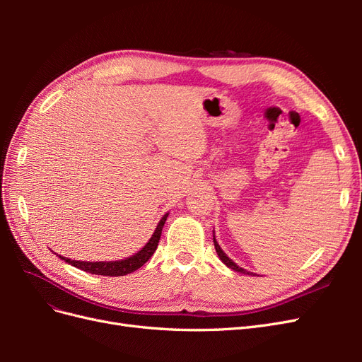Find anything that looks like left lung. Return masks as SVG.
Here are the masks:
<instances>
[{
	"instance_id": "1",
	"label": "left lung",
	"mask_w": 362,
	"mask_h": 362,
	"mask_svg": "<svg viewBox=\"0 0 362 362\" xmlns=\"http://www.w3.org/2000/svg\"><path fill=\"white\" fill-rule=\"evenodd\" d=\"M213 242H214V247H216V252H217V255H218V258L222 259V262L223 264H226L229 269H233V270H235V272H240V273H245V275H254V273H250V272H247V270H245V269H242V267H238L235 262L229 258L225 252L222 250V247L218 246V243L216 242V237L213 238Z\"/></svg>"
}]
</instances>
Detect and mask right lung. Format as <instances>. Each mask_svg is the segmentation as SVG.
<instances>
[{
    "label": "right lung",
    "instance_id": "obj_1",
    "mask_svg": "<svg viewBox=\"0 0 362 362\" xmlns=\"http://www.w3.org/2000/svg\"><path fill=\"white\" fill-rule=\"evenodd\" d=\"M168 216L169 214L166 213L161 217V221L158 222L154 234H152V237L149 238V242L133 257H128L125 259H119V261H76V259H71V258H64L62 255H59V257L63 261H66L68 264H71L76 269H80V270L93 273V275H103V276H124V275H128V273L134 272V270H137V269L144 266L145 262L152 257V254H154L157 246H158L163 226H164V222H166Z\"/></svg>",
    "mask_w": 362,
    "mask_h": 362
}]
</instances>
